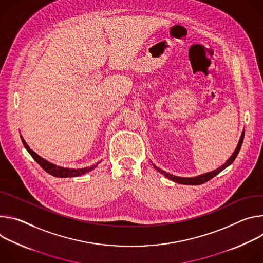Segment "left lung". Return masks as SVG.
<instances>
[{"mask_svg": "<svg viewBox=\"0 0 263 263\" xmlns=\"http://www.w3.org/2000/svg\"><path fill=\"white\" fill-rule=\"evenodd\" d=\"M243 138H245V129L242 130L241 133V136H240V139L238 141V144L237 146L234 151V153L232 154V156L226 161L224 164H222L220 167H218L217 169L213 170V171H210V172H206V173H202V174H199V176H196V177H191V178H184V177H177V176H173V174H170L164 170H162L161 168L157 167L155 164L154 167L156 170H158L160 173H162L163 176H165L166 178H168L169 180L176 182V183H179V184H183V185H201L203 183L208 182L209 180H211L212 178H214L215 176H217V174L219 172H221L223 169H226L228 166H230L233 162H234V160L236 159L237 155L239 154V151L241 148V145H242V142H243Z\"/></svg>", "mask_w": 263, "mask_h": 263, "instance_id": "1", "label": "left lung"}]
</instances>
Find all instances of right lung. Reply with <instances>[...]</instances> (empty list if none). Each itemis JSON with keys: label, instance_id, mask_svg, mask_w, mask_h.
Returning <instances> with one entry per match:
<instances>
[{"label": "right lung", "instance_id": "1", "mask_svg": "<svg viewBox=\"0 0 263 263\" xmlns=\"http://www.w3.org/2000/svg\"><path fill=\"white\" fill-rule=\"evenodd\" d=\"M21 139H22V142L24 144L25 148L27 149V152L31 155V157L41 165V167L47 171L49 174H51V176L53 177H56V178H73V177H79L81 176V174H84L86 172L89 171H92L94 168H96L98 166V164L101 162H98L96 163L95 165L93 166H90V167H84V168H77V169H74V168H66V167H62V166H58V165H55L47 160H45L44 158H42L41 156H39L36 153H34L30 147H29V145L26 143V141L24 140V138L21 136Z\"/></svg>", "mask_w": 263, "mask_h": 263}]
</instances>
